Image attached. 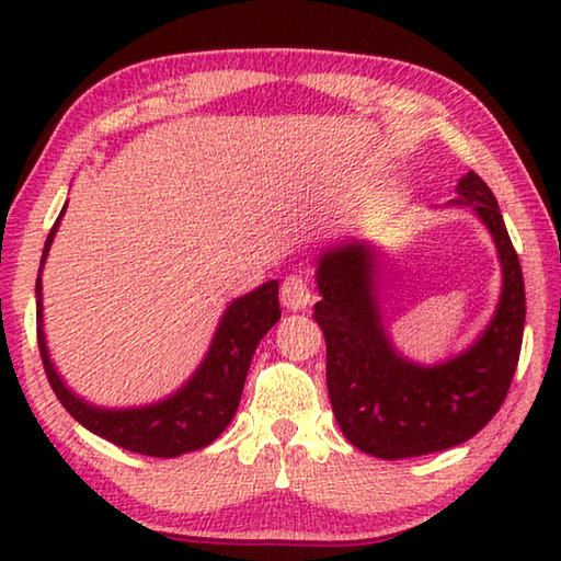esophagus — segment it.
Here are the masks:
<instances>
[{"label": "esophagus", "instance_id": "34e87169", "mask_svg": "<svg viewBox=\"0 0 561 561\" xmlns=\"http://www.w3.org/2000/svg\"><path fill=\"white\" fill-rule=\"evenodd\" d=\"M279 297L289 311H304L311 304V291H309L307 279L299 277V274H289V277L282 282Z\"/></svg>", "mask_w": 561, "mask_h": 561}]
</instances>
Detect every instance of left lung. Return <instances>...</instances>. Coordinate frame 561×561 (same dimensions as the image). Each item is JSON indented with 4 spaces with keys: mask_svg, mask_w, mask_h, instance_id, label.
<instances>
[{
    "mask_svg": "<svg viewBox=\"0 0 561 561\" xmlns=\"http://www.w3.org/2000/svg\"><path fill=\"white\" fill-rule=\"evenodd\" d=\"M453 207L488 227L502 267L495 314L470 346L435 364L396 348L381 307L383 250L366 237L329 244L317 257L314 321L327 339V386L341 433L381 460L415 458L470 440L500 411L525 331V282L492 190L472 170Z\"/></svg>",
    "mask_w": 561,
    "mask_h": 561,
    "instance_id": "left-lung-1",
    "label": "left lung"
}]
</instances>
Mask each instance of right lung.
I'll use <instances>...</instances> for the list:
<instances>
[{"instance_id": "obj_1", "label": "right lung", "mask_w": 561, "mask_h": 561, "mask_svg": "<svg viewBox=\"0 0 561 561\" xmlns=\"http://www.w3.org/2000/svg\"><path fill=\"white\" fill-rule=\"evenodd\" d=\"M66 205L69 203H64L49 237H46L39 277H36V336H39L46 378H49L56 398L83 428L123 450L150 455V458H178V455L207 448L220 438L234 417L254 348L282 317L277 299L279 282H264L257 289L227 304L201 366L173 393L146 405H96L71 391L69 383L64 381L59 368L54 366L44 334L42 272L54 237L59 232Z\"/></svg>"}]
</instances>
